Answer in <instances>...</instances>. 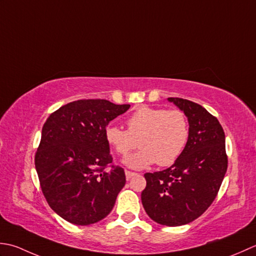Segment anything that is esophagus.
<instances>
[{"instance_id":"34e87169","label":"esophagus","mask_w":256,"mask_h":256,"mask_svg":"<svg viewBox=\"0 0 256 256\" xmlns=\"http://www.w3.org/2000/svg\"><path fill=\"white\" fill-rule=\"evenodd\" d=\"M124 174H126V179L127 180H130V179L132 178V176H134L136 174H136V172H132V171H129V170L124 171Z\"/></svg>"}]
</instances>
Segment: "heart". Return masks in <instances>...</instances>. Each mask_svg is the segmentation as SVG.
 <instances>
[{
	"instance_id": "obj_1",
	"label": "heart",
	"mask_w": 256,
	"mask_h": 256,
	"mask_svg": "<svg viewBox=\"0 0 256 256\" xmlns=\"http://www.w3.org/2000/svg\"><path fill=\"white\" fill-rule=\"evenodd\" d=\"M127 130L116 126L105 129V139L114 152L127 156L136 147L142 149L124 159L129 168L144 169L157 164H174L189 140V122L180 109L144 106L126 120Z\"/></svg>"
}]
</instances>
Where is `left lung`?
<instances>
[{
    "label": "left lung",
    "mask_w": 256,
    "mask_h": 256,
    "mask_svg": "<svg viewBox=\"0 0 256 256\" xmlns=\"http://www.w3.org/2000/svg\"><path fill=\"white\" fill-rule=\"evenodd\" d=\"M186 114L189 140L168 169L144 174L142 202L154 222L166 226L188 224L204 213L218 194L228 169L226 134L216 117L188 99L170 97Z\"/></svg>",
    "instance_id": "1"
}]
</instances>
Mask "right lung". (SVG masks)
Listing matches in <instances>:
<instances>
[{
  "label": "right lung",
  "mask_w": 256,
  "mask_h": 256,
  "mask_svg": "<svg viewBox=\"0 0 256 256\" xmlns=\"http://www.w3.org/2000/svg\"><path fill=\"white\" fill-rule=\"evenodd\" d=\"M129 107L80 99L62 106L45 122L35 168L48 206L66 221L88 226L112 210L126 176L112 162L105 129Z\"/></svg>",
  "instance_id": "add662e5"
}]
</instances>
